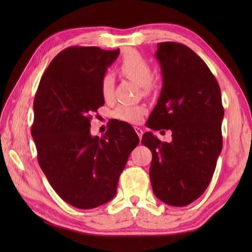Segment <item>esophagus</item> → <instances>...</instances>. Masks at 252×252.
<instances>
[{"label": "esophagus", "instance_id": "1", "mask_svg": "<svg viewBox=\"0 0 252 252\" xmlns=\"http://www.w3.org/2000/svg\"><path fill=\"white\" fill-rule=\"evenodd\" d=\"M134 130H135V132H136V134L138 135V137L140 138H142V136H143V130L141 129V127H138V126H134Z\"/></svg>", "mask_w": 252, "mask_h": 252}]
</instances>
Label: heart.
Masks as SVG:
<instances>
[{
    "label": "heart",
    "instance_id": "heart-1",
    "mask_svg": "<svg viewBox=\"0 0 252 252\" xmlns=\"http://www.w3.org/2000/svg\"><path fill=\"white\" fill-rule=\"evenodd\" d=\"M119 70L123 76L141 85L144 93H148L152 89V68L140 52L129 50L122 56L119 63ZM101 95L105 99H110L114 95V78L110 73L104 74L100 82ZM144 105H118L112 111V117L117 120L127 123H140L146 114Z\"/></svg>",
    "mask_w": 252,
    "mask_h": 252
}]
</instances>
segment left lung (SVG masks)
Returning <instances> with one entry per match:
<instances>
[{"instance_id": "left-lung-1", "label": "left lung", "mask_w": 252, "mask_h": 252, "mask_svg": "<svg viewBox=\"0 0 252 252\" xmlns=\"http://www.w3.org/2000/svg\"><path fill=\"white\" fill-rule=\"evenodd\" d=\"M156 57L162 89L147 126L171 130L172 141L161 142L146 132L142 144L153 154L154 194L167 205L184 207L207 189L222 151L221 90L206 63L186 45L161 42Z\"/></svg>"}]
</instances>
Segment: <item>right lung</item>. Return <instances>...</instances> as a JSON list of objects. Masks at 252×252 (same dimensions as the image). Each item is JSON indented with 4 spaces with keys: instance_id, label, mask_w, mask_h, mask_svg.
Masks as SVG:
<instances>
[{
    "instance_id": "obj_1",
    "label": "right lung",
    "mask_w": 252,
    "mask_h": 252,
    "mask_svg": "<svg viewBox=\"0 0 252 252\" xmlns=\"http://www.w3.org/2000/svg\"><path fill=\"white\" fill-rule=\"evenodd\" d=\"M119 49L70 46L57 54L34 96L31 126L37 162L63 200L92 209L111 200L120 174L140 138L126 122H114L103 137L90 133L92 115L105 100L101 78Z\"/></svg>"
}]
</instances>
